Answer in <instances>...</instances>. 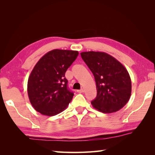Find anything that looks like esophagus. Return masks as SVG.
I'll list each match as a JSON object with an SVG mask.
<instances>
[{
    "instance_id": "esophagus-1",
    "label": "esophagus",
    "mask_w": 155,
    "mask_h": 155,
    "mask_svg": "<svg viewBox=\"0 0 155 155\" xmlns=\"http://www.w3.org/2000/svg\"><path fill=\"white\" fill-rule=\"evenodd\" d=\"M77 92H78V93H80V94L83 93V92H84V90H83V88L81 89V90H77Z\"/></svg>"
}]
</instances>
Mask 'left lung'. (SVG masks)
Masks as SVG:
<instances>
[{"label": "left lung", "mask_w": 155, "mask_h": 155, "mask_svg": "<svg viewBox=\"0 0 155 155\" xmlns=\"http://www.w3.org/2000/svg\"><path fill=\"white\" fill-rule=\"evenodd\" d=\"M81 55L95 78L97 96L91 103L94 108L104 114L121 109L131 95V80L126 68L104 52H83Z\"/></svg>", "instance_id": "8db88e82"}]
</instances>
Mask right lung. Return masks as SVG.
<instances>
[{"label": "right lung", "mask_w": 155, "mask_h": 155, "mask_svg": "<svg viewBox=\"0 0 155 155\" xmlns=\"http://www.w3.org/2000/svg\"><path fill=\"white\" fill-rule=\"evenodd\" d=\"M78 54L76 51L54 49L35 64L28 77L27 91L37 111L53 116L67 108L74 94L68 89L65 73Z\"/></svg>", "instance_id": "add662e5"}]
</instances>
